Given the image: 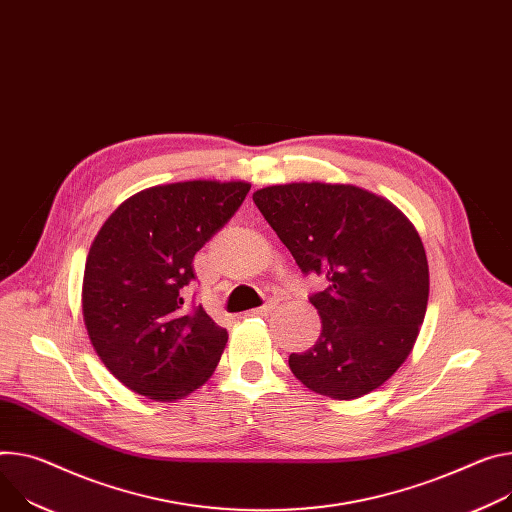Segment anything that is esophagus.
I'll use <instances>...</instances> for the list:
<instances>
[{
    "instance_id": "34e87169",
    "label": "esophagus",
    "mask_w": 512,
    "mask_h": 512,
    "mask_svg": "<svg viewBox=\"0 0 512 512\" xmlns=\"http://www.w3.org/2000/svg\"><path fill=\"white\" fill-rule=\"evenodd\" d=\"M273 308H275V302H265L263 306H259V308H253V310H251V314H253V316H263V314L271 312Z\"/></svg>"
}]
</instances>
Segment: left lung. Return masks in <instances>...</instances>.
<instances>
[{
    "label": "left lung",
    "mask_w": 512,
    "mask_h": 512,
    "mask_svg": "<svg viewBox=\"0 0 512 512\" xmlns=\"http://www.w3.org/2000/svg\"><path fill=\"white\" fill-rule=\"evenodd\" d=\"M253 202L302 273L329 282L310 296L322 333L290 355L292 374L335 400L380 388L412 351L429 302V263L412 222L345 183L269 185Z\"/></svg>",
    "instance_id": "1"
}]
</instances>
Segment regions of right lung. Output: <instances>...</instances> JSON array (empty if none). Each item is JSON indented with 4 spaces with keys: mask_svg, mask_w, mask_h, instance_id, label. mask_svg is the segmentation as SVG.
Listing matches in <instances>:
<instances>
[{
    "mask_svg": "<svg viewBox=\"0 0 512 512\" xmlns=\"http://www.w3.org/2000/svg\"><path fill=\"white\" fill-rule=\"evenodd\" d=\"M245 181H181L128 198L91 243L83 320L98 357L132 392L171 402L212 374L228 341L202 304H188L194 255L235 216Z\"/></svg>",
    "mask_w": 512,
    "mask_h": 512,
    "instance_id": "1",
    "label": "right lung"
}]
</instances>
